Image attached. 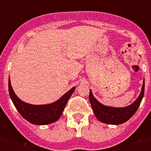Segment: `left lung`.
Instances as JSON below:
<instances>
[{
	"mask_svg": "<svg viewBox=\"0 0 151 151\" xmlns=\"http://www.w3.org/2000/svg\"><path fill=\"white\" fill-rule=\"evenodd\" d=\"M145 81L143 79L141 92L138 98L130 105L124 107L109 106L99 103L94 97L92 90L89 92V101L95 116L99 122L108 124H121L129 120L138 110L144 96Z\"/></svg>",
	"mask_w": 151,
	"mask_h": 151,
	"instance_id": "1",
	"label": "left lung"
}]
</instances>
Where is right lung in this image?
Returning a JSON list of instances; mask_svg holds the SVG:
<instances>
[{"instance_id": "right-lung-1", "label": "right lung", "mask_w": 151, "mask_h": 151, "mask_svg": "<svg viewBox=\"0 0 151 151\" xmlns=\"http://www.w3.org/2000/svg\"><path fill=\"white\" fill-rule=\"evenodd\" d=\"M75 88V87H73L58 100L52 103L34 105L25 103L15 95L11 85L10 77L8 79V92L16 110L27 122L37 125L49 124L58 121Z\"/></svg>"}]
</instances>
